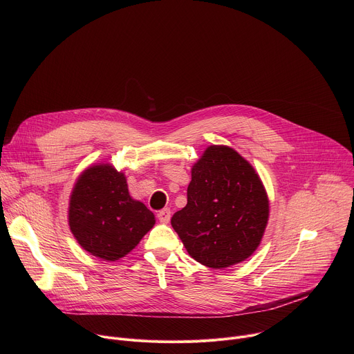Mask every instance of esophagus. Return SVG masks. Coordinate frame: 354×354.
Returning <instances> with one entry per match:
<instances>
[{
	"instance_id": "esophagus-1",
	"label": "esophagus",
	"mask_w": 354,
	"mask_h": 354,
	"mask_svg": "<svg viewBox=\"0 0 354 354\" xmlns=\"http://www.w3.org/2000/svg\"><path fill=\"white\" fill-rule=\"evenodd\" d=\"M158 220H160V223H162V224H168L169 223V220H171V210L169 209H164V210H161V212H158Z\"/></svg>"
}]
</instances>
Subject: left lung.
Returning <instances> with one entry per match:
<instances>
[{
    "label": "left lung",
    "instance_id": "8db88e82",
    "mask_svg": "<svg viewBox=\"0 0 354 354\" xmlns=\"http://www.w3.org/2000/svg\"><path fill=\"white\" fill-rule=\"evenodd\" d=\"M269 220L259 175L234 148L210 145L192 168L187 205L171 224L198 263L224 269L248 259Z\"/></svg>",
    "mask_w": 354,
    "mask_h": 354
}]
</instances>
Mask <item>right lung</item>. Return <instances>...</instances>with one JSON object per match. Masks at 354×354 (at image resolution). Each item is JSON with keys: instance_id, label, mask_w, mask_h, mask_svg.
Segmentation results:
<instances>
[{"instance_id": "right-lung-1", "label": "right lung", "mask_w": 354, "mask_h": 354, "mask_svg": "<svg viewBox=\"0 0 354 354\" xmlns=\"http://www.w3.org/2000/svg\"><path fill=\"white\" fill-rule=\"evenodd\" d=\"M68 224L91 255L115 262L137 246L154 227L156 217L144 203L131 198L124 174L99 164L77 179L70 197Z\"/></svg>"}]
</instances>
